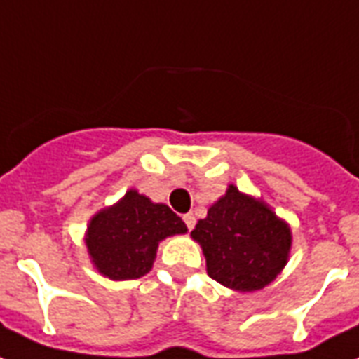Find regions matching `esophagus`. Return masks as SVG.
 Returning a JSON list of instances; mask_svg holds the SVG:
<instances>
[{
  "instance_id": "obj_1",
  "label": "esophagus",
  "mask_w": 359,
  "mask_h": 359,
  "mask_svg": "<svg viewBox=\"0 0 359 359\" xmlns=\"http://www.w3.org/2000/svg\"><path fill=\"white\" fill-rule=\"evenodd\" d=\"M182 219H184L186 226H188V230H191L195 226V215L189 212V214H184L182 215Z\"/></svg>"
}]
</instances>
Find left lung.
I'll use <instances>...</instances> for the list:
<instances>
[{
    "label": "left lung",
    "instance_id": "1",
    "mask_svg": "<svg viewBox=\"0 0 359 359\" xmlns=\"http://www.w3.org/2000/svg\"><path fill=\"white\" fill-rule=\"evenodd\" d=\"M191 238L203 249L210 278L240 293L264 290L275 280L293 245L290 223L262 197L234 184L197 221Z\"/></svg>",
    "mask_w": 359,
    "mask_h": 359
}]
</instances>
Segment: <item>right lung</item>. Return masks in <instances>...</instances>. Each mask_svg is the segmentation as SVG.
Returning <instances> with one entry per match:
<instances>
[{"mask_svg":"<svg viewBox=\"0 0 359 359\" xmlns=\"http://www.w3.org/2000/svg\"><path fill=\"white\" fill-rule=\"evenodd\" d=\"M186 232L170 206L130 188L90 217L84 243L97 273L110 280H134L153 269L160 241Z\"/></svg>","mask_w":359,"mask_h":359,"instance_id":"obj_1","label":"right lung"}]
</instances>
